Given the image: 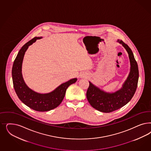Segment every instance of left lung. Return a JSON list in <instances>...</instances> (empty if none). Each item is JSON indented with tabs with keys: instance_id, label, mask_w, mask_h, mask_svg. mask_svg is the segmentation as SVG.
<instances>
[{
	"instance_id": "1",
	"label": "left lung",
	"mask_w": 151,
	"mask_h": 151,
	"mask_svg": "<svg viewBox=\"0 0 151 151\" xmlns=\"http://www.w3.org/2000/svg\"><path fill=\"white\" fill-rule=\"evenodd\" d=\"M126 50L130 62V72L122 87L114 92H107L89 82L87 98L92 107L100 112L109 113L123 107L129 102L136 92L139 71L133 53L131 48L122 40H117Z\"/></svg>"
}]
</instances>
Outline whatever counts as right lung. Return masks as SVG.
<instances>
[{
  "label": "right lung",
  "mask_w": 151,
  "mask_h": 151,
  "mask_svg": "<svg viewBox=\"0 0 151 151\" xmlns=\"http://www.w3.org/2000/svg\"><path fill=\"white\" fill-rule=\"evenodd\" d=\"M42 37H35L29 40L20 49L15 59L12 67V79L13 86L17 95L20 100L31 109L45 112L53 109L62 103L65 96L66 90L72 84L76 83L77 78H73L61 84L53 91L47 93L36 92L26 84L22 75V64L25 52L29 46Z\"/></svg>",
  "instance_id": "right-lung-1"
}]
</instances>
